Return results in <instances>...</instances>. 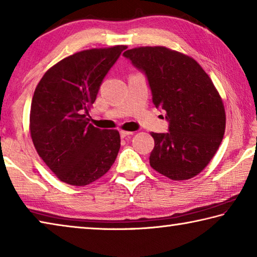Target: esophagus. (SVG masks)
<instances>
[{"label": "esophagus", "mask_w": 257, "mask_h": 257, "mask_svg": "<svg viewBox=\"0 0 257 257\" xmlns=\"http://www.w3.org/2000/svg\"><path fill=\"white\" fill-rule=\"evenodd\" d=\"M133 134H134L133 132H125V130H121L120 136H121V138H125V137H128V136H132Z\"/></svg>", "instance_id": "1"}]
</instances>
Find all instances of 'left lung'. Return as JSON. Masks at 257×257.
Wrapping results in <instances>:
<instances>
[{
	"label": "left lung",
	"mask_w": 257,
	"mask_h": 257,
	"mask_svg": "<svg viewBox=\"0 0 257 257\" xmlns=\"http://www.w3.org/2000/svg\"><path fill=\"white\" fill-rule=\"evenodd\" d=\"M123 55L145 73L154 105L169 121L168 133L151 134V167L172 180L197 176L225 130L224 106L211 78L193 58L164 46L135 47Z\"/></svg>",
	"instance_id": "1"
}]
</instances>
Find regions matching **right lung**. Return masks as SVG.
Wrapping results in <instances>:
<instances>
[{"label":"right lung","instance_id":"right-lung-1","mask_svg":"<svg viewBox=\"0 0 257 257\" xmlns=\"http://www.w3.org/2000/svg\"><path fill=\"white\" fill-rule=\"evenodd\" d=\"M125 45L85 50L50 68L35 89L29 130L35 149L61 181L92 184L110 170L120 134L89 123L99 86Z\"/></svg>","mask_w":257,"mask_h":257}]
</instances>
